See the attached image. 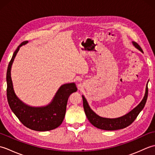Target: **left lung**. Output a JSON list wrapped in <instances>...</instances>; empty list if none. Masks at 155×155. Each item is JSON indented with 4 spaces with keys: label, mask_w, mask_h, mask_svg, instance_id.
Wrapping results in <instances>:
<instances>
[{
    "label": "left lung",
    "mask_w": 155,
    "mask_h": 155,
    "mask_svg": "<svg viewBox=\"0 0 155 155\" xmlns=\"http://www.w3.org/2000/svg\"><path fill=\"white\" fill-rule=\"evenodd\" d=\"M133 45L137 49L143 52L142 48H140V46L138 45L137 42H133ZM148 84V83H147ZM147 84L145 94L141 101L140 103L137 105V106L133 108V109L130 111L129 113L127 114L124 115L123 117L116 118H103L100 116H98L91 109V107L88 105L86 98L83 96V108L84 110V113L86 114V116L89 120L90 123L93 125L94 127L98 128H100L102 130H114L122 129L128 126H129L130 124H132L134 120L136 119L138 115L140 113V112L143 109L144 105L146 104V102L148 97V85Z\"/></svg>",
    "instance_id": "left-lung-1"
}]
</instances>
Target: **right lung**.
<instances>
[{
	"instance_id": "right-lung-1",
	"label": "right lung",
	"mask_w": 155,
	"mask_h": 155,
	"mask_svg": "<svg viewBox=\"0 0 155 155\" xmlns=\"http://www.w3.org/2000/svg\"><path fill=\"white\" fill-rule=\"evenodd\" d=\"M22 42L16 49L10 61L6 72L7 100L12 111L25 127L37 131L51 130L60 126L64 120L68 97L77 92L74 83L62 84L58 88L53 99L47 106L41 107H31L25 104L16 96L11 77L12 62L19 48L27 43Z\"/></svg>"
}]
</instances>
